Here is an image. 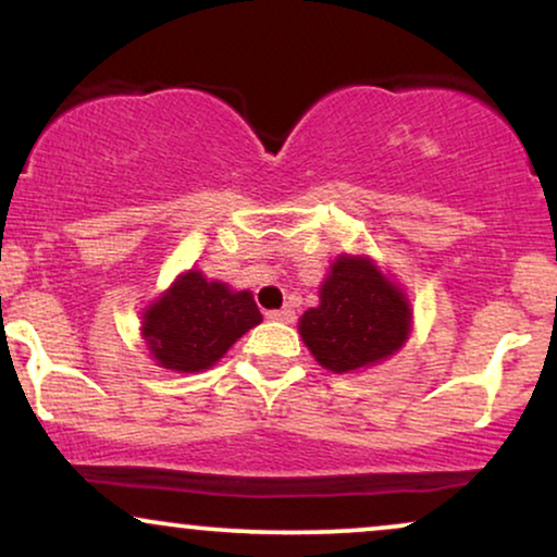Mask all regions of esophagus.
<instances>
[{"label":"esophagus","instance_id":"34e87169","mask_svg":"<svg viewBox=\"0 0 557 557\" xmlns=\"http://www.w3.org/2000/svg\"><path fill=\"white\" fill-rule=\"evenodd\" d=\"M265 318L268 320H276V322H286V325H289V322L297 320V312H294L292 307H281V310L265 312Z\"/></svg>","mask_w":557,"mask_h":557}]
</instances>
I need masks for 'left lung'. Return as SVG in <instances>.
Segmentation results:
<instances>
[{"mask_svg":"<svg viewBox=\"0 0 557 557\" xmlns=\"http://www.w3.org/2000/svg\"><path fill=\"white\" fill-rule=\"evenodd\" d=\"M408 297L363 256H341L320 286V305L299 320V335L320 367L335 374L374 367L410 335Z\"/></svg>","mask_w":557,"mask_h":557,"instance_id":"obj_1","label":"left lung"}]
</instances>
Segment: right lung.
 Instances as JSON below:
<instances>
[{"label": "right lung", "instance_id": "add662e5", "mask_svg": "<svg viewBox=\"0 0 557 557\" xmlns=\"http://www.w3.org/2000/svg\"><path fill=\"white\" fill-rule=\"evenodd\" d=\"M260 320L250 292H232L201 271H185L144 310L141 335L160 367L194 374L214 367Z\"/></svg>", "mask_w": 557, "mask_h": 557}]
</instances>
